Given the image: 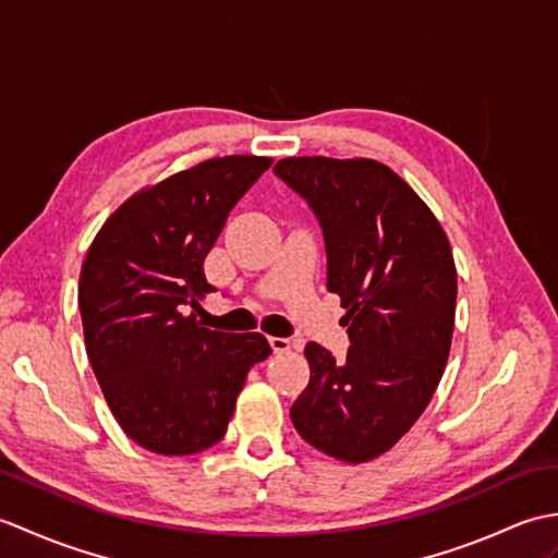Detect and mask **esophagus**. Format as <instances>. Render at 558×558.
<instances>
[{"label": "esophagus", "instance_id": "34e87169", "mask_svg": "<svg viewBox=\"0 0 558 558\" xmlns=\"http://www.w3.org/2000/svg\"><path fill=\"white\" fill-rule=\"evenodd\" d=\"M268 342H270V348H272V352H278V354H282V352H290V348H292V340L290 338H268Z\"/></svg>", "mask_w": 558, "mask_h": 558}]
</instances>
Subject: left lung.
<instances>
[{
  "mask_svg": "<svg viewBox=\"0 0 558 558\" xmlns=\"http://www.w3.org/2000/svg\"><path fill=\"white\" fill-rule=\"evenodd\" d=\"M278 180L322 225L326 288L348 314V357L310 342V386L290 417L306 444L364 462L398 444L441 381L458 276L448 236L424 201L376 160L286 158Z\"/></svg>",
  "mask_w": 558,
  "mask_h": 558,
  "instance_id": "obj_1",
  "label": "left lung"
}]
</instances>
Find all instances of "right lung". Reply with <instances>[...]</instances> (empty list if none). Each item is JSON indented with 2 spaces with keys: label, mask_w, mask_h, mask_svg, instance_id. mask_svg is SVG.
Segmentation results:
<instances>
[{
  "label": "right lung",
  "mask_w": 558,
  "mask_h": 558,
  "mask_svg": "<svg viewBox=\"0 0 558 558\" xmlns=\"http://www.w3.org/2000/svg\"><path fill=\"white\" fill-rule=\"evenodd\" d=\"M270 158H213L112 213L78 280L83 338L105 400L129 438L160 456H194L228 432L246 372L270 354L260 333L196 322L216 288L204 260L230 210Z\"/></svg>",
  "instance_id": "add662e5"
}]
</instances>
